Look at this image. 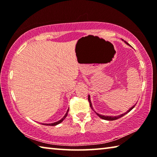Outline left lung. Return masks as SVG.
Instances as JSON below:
<instances>
[{"label":"left lung","instance_id":"obj_1","mask_svg":"<svg viewBox=\"0 0 157 157\" xmlns=\"http://www.w3.org/2000/svg\"><path fill=\"white\" fill-rule=\"evenodd\" d=\"M122 40L123 41H124L123 39H122ZM124 43H126L127 45H129L127 43L126 41H124ZM88 100H89V104H90V107H91V108L92 109V110H94V108H93V106H92V104H91V98H90V95H89V97H88ZM135 105H136V104H135L134 106H132V107H131V108H129V110H127V111H126L125 113H122V114H120V115H118V116H104V115H101V114H99V113H98L97 112H95V113L97 114V115L100 117V118H101L102 119H104V120H106V121H114V120H117V119H118V118H121V117H123V116H124L125 115V114H127V113L128 112H129L130 111H131L133 108H134V107H135Z\"/></svg>","mask_w":157,"mask_h":157}]
</instances>
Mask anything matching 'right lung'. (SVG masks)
Instances as JSON below:
<instances>
[{
    "mask_svg": "<svg viewBox=\"0 0 157 157\" xmlns=\"http://www.w3.org/2000/svg\"><path fill=\"white\" fill-rule=\"evenodd\" d=\"M68 110H69V108H68V109L67 110V111H66V114L64 116H63V118L61 119V120H59V121H57V122H55V123H42V124H46V125H50V126H55V125H57V124H59V123H62V122L65 119V118L66 116H67V115H68Z\"/></svg>",
    "mask_w": 157,
    "mask_h": 157,
    "instance_id": "1",
    "label": "right lung"
}]
</instances>
